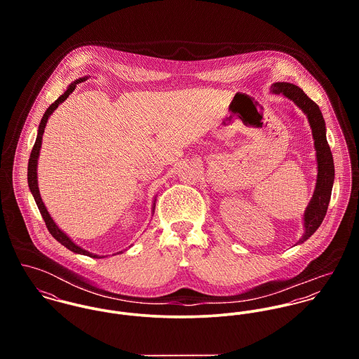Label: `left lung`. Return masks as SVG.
<instances>
[{
    "instance_id": "left-lung-1",
    "label": "left lung",
    "mask_w": 359,
    "mask_h": 359,
    "mask_svg": "<svg viewBox=\"0 0 359 359\" xmlns=\"http://www.w3.org/2000/svg\"><path fill=\"white\" fill-rule=\"evenodd\" d=\"M272 94H282L287 100L300 107L304 114L307 116L308 123L312 130L313 147L316 151V164H318V175H316V185L309 201L307 208L304 211V235L297 243H304L307 239L313 235V232L322 224L327 205L332 196V188L334 182V164L333 156L330 152V147L326 140V124L322 116L319 106L309 100L304 91L294 84L290 83H273L271 86Z\"/></svg>"
}]
</instances>
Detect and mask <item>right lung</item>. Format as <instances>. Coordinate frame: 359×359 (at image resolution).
Instances as JSON below:
<instances>
[{
	"instance_id": "obj_1",
	"label": "right lung",
	"mask_w": 359,
	"mask_h": 359,
	"mask_svg": "<svg viewBox=\"0 0 359 359\" xmlns=\"http://www.w3.org/2000/svg\"><path fill=\"white\" fill-rule=\"evenodd\" d=\"M88 77L86 76V77H81V79H79V80H76V81H73L69 87H67V90L55 101V102L52 103L51 106L46 110V113H44V116H43V118H41V123H40V126H39V133H37V138H36V142H34V147H33V151H32V154H30V158H29V167H27V182H29V188H30V192H32V195H33V198H34V201H36V203L39 205V210H40V212H41V215H43V218H44V221H46V225H47V228H48V231H50V233H51L52 236L60 243V245H63L66 249H69L70 252H73V253H77V255H83V256H88L93 257V258H100L98 255H94V253H90V252H87V250H84V249H81L79 245H76L56 224H55V221L52 219L51 215H50V212H48V210H47V207L44 205V202H43V199H41V195H40V189H39V181H37V164H39V156H40V149H41V142H43V134H44V128H46V126H47V121H48V118H50V116H51L52 113H53V110L60 104L62 102H65L66 100H67V97L74 91V88H76V84H79V83H81V81H86ZM154 202H156V199H154ZM154 205H152V211H154ZM121 253V252H120ZM118 255V253H117ZM102 258V257H101Z\"/></svg>"
}]
</instances>
